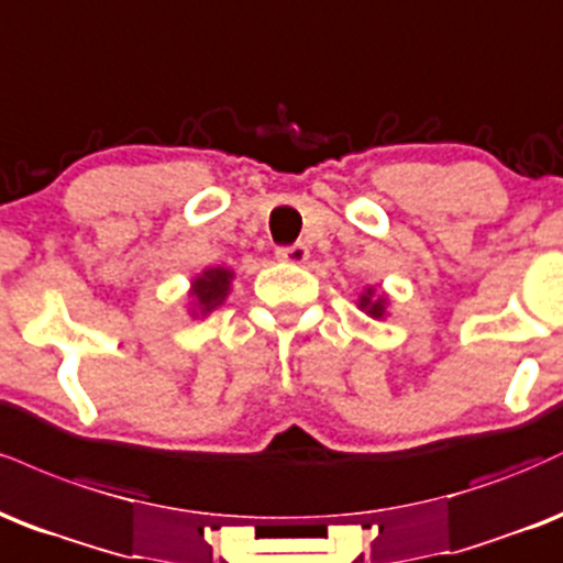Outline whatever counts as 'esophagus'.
<instances>
[{
  "label": "esophagus",
  "instance_id": "esophagus-1",
  "mask_svg": "<svg viewBox=\"0 0 563 563\" xmlns=\"http://www.w3.org/2000/svg\"><path fill=\"white\" fill-rule=\"evenodd\" d=\"M308 247L306 244H289V247H279L276 250V257L282 263H292V266H300V263L308 261Z\"/></svg>",
  "mask_w": 563,
  "mask_h": 563
}]
</instances>
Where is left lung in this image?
<instances>
[{
    "mask_svg": "<svg viewBox=\"0 0 563 563\" xmlns=\"http://www.w3.org/2000/svg\"><path fill=\"white\" fill-rule=\"evenodd\" d=\"M387 306H389V300H387V295L385 292H376L374 287H366L361 292V297H358V308L363 310V313H368L372 316V319H376V321H382L387 316Z\"/></svg>",
    "mask_w": 563,
    "mask_h": 563,
    "instance_id": "obj_1",
    "label": "left lung"
}]
</instances>
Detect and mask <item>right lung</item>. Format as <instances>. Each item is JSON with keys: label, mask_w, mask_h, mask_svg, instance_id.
Returning <instances> with one entry per match:
<instances>
[{"label": "right lung", "mask_w": 563, "mask_h": 563, "mask_svg": "<svg viewBox=\"0 0 563 563\" xmlns=\"http://www.w3.org/2000/svg\"><path fill=\"white\" fill-rule=\"evenodd\" d=\"M231 279H234V271L231 268H205L200 276L191 279L189 287V316L191 319H200V316L213 313L216 308L223 306L231 292Z\"/></svg>", "instance_id": "right-lung-1"}]
</instances>
